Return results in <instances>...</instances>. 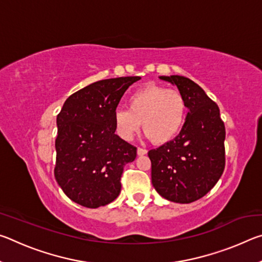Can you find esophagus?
Segmentation results:
<instances>
[{
	"instance_id": "obj_1",
	"label": "esophagus",
	"mask_w": 262,
	"mask_h": 262,
	"mask_svg": "<svg viewBox=\"0 0 262 262\" xmlns=\"http://www.w3.org/2000/svg\"><path fill=\"white\" fill-rule=\"evenodd\" d=\"M147 154H148V150L137 148V155H139V156H143V155H147Z\"/></svg>"
}]
</instances>
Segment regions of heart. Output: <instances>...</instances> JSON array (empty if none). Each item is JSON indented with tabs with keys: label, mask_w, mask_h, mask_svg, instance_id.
Listing matches in <instances>:
<instances>
[{
	"label": "heart",
	"mask_w": 262,
	"mask_h": 262,
	"mask_svg": "<svg viewBox=\"0 0 262 262\" xmlns=\"http://www.w3.org/2000/svg\"><path fill=\"white\" fill-rule=\"evenodd\" d=\"M187 104L184 95L176 89L148 84L128 98V110L118 108L113 113V126L123 141H132L142 128L155 144L173 141L184 127Z\"/></svg>",
	"instance_id": "heart-1"
}]
</instances>
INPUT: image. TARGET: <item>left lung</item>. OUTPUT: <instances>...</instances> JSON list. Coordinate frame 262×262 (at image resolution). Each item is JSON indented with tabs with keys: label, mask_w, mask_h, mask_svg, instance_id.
<instances>
[{
	"label": "left lung",
	"mask_w": 262,
	"mask_h": 262,
	"mask_svg": "<svg viewBox=\"0 0 262 262\" xmlns=\"http://www.w3.org/2000/svg\"><path fill=\"white\" fill-rule=\"evenodd\" d=\"M184 95L188 113L179 135L148 152L157 193L176 203L199 200L214 187L225 166V127L219 106L192 79L159 76Z\"/></svg>",
	"instance_id": "8db88e82"
}]
</instances>
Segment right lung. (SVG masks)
<instances>
[{"label":"right lung","instance_id":"1","mask_svg":"<svg viewBox=\"0 0 262 262\" xmlns=\"http://www.w3.org/2000/svg\"><path fill=\"white\" fill-rule=\"evenodd\" d=\"M139 76L103 79L75 92L57 114L55 179L70 200L86 208L119 196L123 166L136 148L115 134L113 113Z\"/></svg>","mask_w":262,"mask_h":262}]
</instances>
